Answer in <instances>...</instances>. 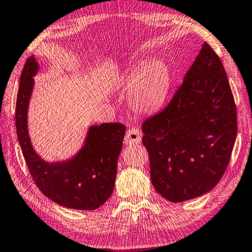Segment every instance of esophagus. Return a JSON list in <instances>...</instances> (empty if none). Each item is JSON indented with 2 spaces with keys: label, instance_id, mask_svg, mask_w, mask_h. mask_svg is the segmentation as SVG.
<instances>
[{
  "label": "esophagus",
  "instance_id": "1",
  "mask_svg": "<svg viewBox=\"0 0 252 252\" xmlns=\"http://www.w3.org/2000/svg\"><path fill=\"white\" fill-rule=\"evenodd\" d=\"M142 140V132L136 129V127H131L127 130L126 134L125 136V143L126 144H139Z\"/></svg>",
  "mask_w": 252,
  "mask_h": 252
}]
</instances>
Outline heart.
Returning a JSON list of instances; mask_svg holds the SVG:
<instances>
[{"mask_svg":"<svg viewBox=\"0 0 252 252\" xmlns=\"http://www.w3.org/2000/svg\"><path fill=\"white\" fill-rule=\"evenodd\" d=\"M171 82L170 68L159 59H152L144 66L131 68L121 79L123 88L132 89L130 102L140 113L158 111L166 101Z\"/></svg>","mask_w":252,"mask_h":252,"instance_id":"b5f03b06","label":"heart"}]
</instances>
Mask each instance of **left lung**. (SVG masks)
Listing matches in <instances>:
<instances>
[{
  "instance_id": "8db88e82",
  "label": "left lung",
  "mask_w": 252,
  "mask_h": 252,
  "mask_svg": "<svg viewBox=\"0 0 252 252\" xmlns=\"http://www.w3.org/2000/svg\"><path fill=\"white\" fill-rule=\"evenodd\" d=\"M155 190L173 203L213 189L229 164L237 109L218 55L207 43L165 109L142 125Z\"/></svg>"
}]
</instances>
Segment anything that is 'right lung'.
Here are the masks:
<instances>
[{"instance_id":"add662e5","label":"right lung","mask_w":252,"mask_h":252,"mask_svg":"<svg viewBox=\"0 0 252 252\" xmlns=\"http://www.w3.org/2000/svg\"><path fill=\"white\" fill-rule=\"evenodd\" d=\"M38 69L35 57L27 58L22 70L15 109L17 138L31 176L39 190L58 205L79 210L97 209L113 191L126 126H91L85 145L74 158L63 162H45L33 149L27 129L33 77Z\"/></svg>"}]
</instances>
